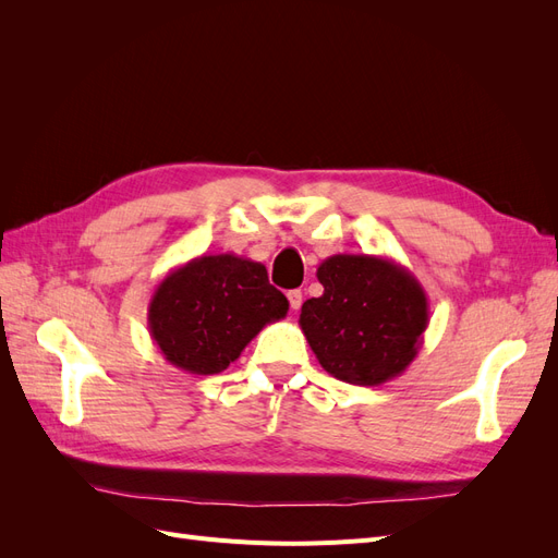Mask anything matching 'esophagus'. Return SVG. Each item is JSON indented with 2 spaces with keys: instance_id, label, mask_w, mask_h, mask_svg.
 <instances>
[{
  "instance_id": "obj_1",
  "label": "esophagus",
  "mask_w": 558,
  "mask_h": 558,
  "mask_svg": "<svg viewBox=\"0 0 558 558\" xmlns=\"http://www.w3.org/2000/svg\"><path fill=\"white\" fill-rule=\"evenodd\" d=\"M286 298H289V302H291V310H293V312H298V310H300V305H302V291L293 289V291L286 293Z\"/></svg>"
}]
</instances>
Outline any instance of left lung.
Returning a JSON list of instances; mask_svg holds the SVG:
<instances>
[{
  "label": "left lung",
  "mask_w": 558,
  "mask_h": 558,
  "mask_svg": "<svg viewBox=\"0 0 558 558\" xmlns=\"http://www.w3.org/2000/svg\"><path fill=\"white\" fill-rule=\"evenodd\" d=\"M324 295L302 305L300 328L320 367L356 386L400 377L424 344L428 298L400 263L337 253L318 265Z\"/></svg>",
  "instance_id": "obj_1"
}]
</instances>
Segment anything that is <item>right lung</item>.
Instances as JSON below:
<instances>
[{
  "instance_id": "1",
  "label": "right lung",
  "mask_w": 558,
  "mask_h": 558,
  "mask_svg": "<svg viewBox=\"0 0 558 558\" xmlns=\"http://www.w3.org/2000/svg\"><path fill=\"white\" fill-rule=\"evenodd\" d=\"M286 312L289 300L269 283L263 263L218 253L167 272L148 302V332L170 365L218 375Z\"/></svg>"
}]
</instances>
